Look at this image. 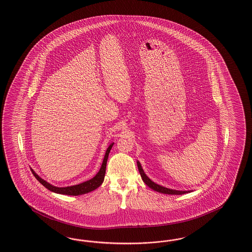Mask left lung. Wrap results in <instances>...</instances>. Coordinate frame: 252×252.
<instances>
[{
  "mask_svg": "<svg viewBox=\"0 0 252 252\" xmlns=\"http://www.w3.org/2000/svg\"><path fill=\"white\" fill-rule=\"evenodd\" d=\"M136 164H137L138 171H139V173H140V175H141V178H142L144 183L147 184V185L150 187V189H152V190H156L158 192H161V193H164V194H175V195L184 194V193H188V192L192 191L191 190H172V189H169V188H166V187H164V186H161V185H159V184H155L154 182H152L150 178L146 175V173L144 172L143 169H142V166H141V164H140V162H139L138 160L136 161Z\"/></svg>",
  "mask_w": 252,
  "mask_h": 252,
  "instance_id": "obj_1",
  "label": "left lung"
}]
</instances>
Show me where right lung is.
Wrapping results in <instances>:
<instances>
[{
    "label": "right lung",
    "mask_w": 252,
    "mask_h": 252,
    "mask_svg": "<svg viewBox=\"0 0 252 252\" xmlns=\"http://www.w3.org/2000/svg\"><path fill=\"white\" fill-rule=\"evenodd\" d=\"M113 145H114V143L109 145V147L107 148V150H106V152H105L104 158H103V160H102V166H101L99 171L96 173L95 176L92 178L89 181L82 183V184H76V185H72V186H67V187H57V186H54V185L49 184L48 182H46L45 180H43L42 178L39 177L34 172V170L32 168H30V169H31V171L34 174L35 179L43 186H45L48 190H51V191L56 192V193L66 194V195H75L76 196V195L85 194V193H88V192L92 191V190H95L103 183L104 175H105V170H106V163H107V159H108V155L109 153H110V150H111L112 147H113Z\"/></svg>",
    "instance_id": "1"
}]
</instances>
